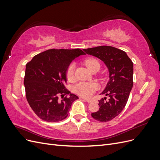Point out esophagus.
<instances>
[{"label": "esophagus", "mask_w": 160, "mask_h": 160, "mask_svg": "<svg viewBox=\"0 0 160 160\" xmlns=\"http://www.w3.org/2000/svg\"><path fill=\"white\" fill-rule=\"evenodd\" d=\"M82 99H83L84 101H87V102H88V103H91V101H92V100H91V99H85V98H82Z\"/></svg>", "instance_id": "34e87169"}]
</instances>
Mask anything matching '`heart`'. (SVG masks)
<instances>
[{"instance_id":"b5f03b06","label":"heart","mask_w":160,"mask_h":160,"mask_svg":"<svg viewBox=\"0 0 160 160\" xmlns=\"http://www.w3.org/2000/svg\"><path fill=\"white\" fill-rule=\"evenodd\" d=\"M84 63L91 71H93L96 68H100L99 62L98 59L93 57L87 58L84 61ZM75 67L74 63H71L67 67L66 70V77L69 81H71L74 79ZM97 89H98V85L94 83L81 82L74 87V91L75 93L85 98H89L91 97Z\"/></svg>"}]
</instances>
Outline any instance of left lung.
Listing matches in <instances>:
<instances>
[{
  "label": "left lung",
  "mask_w": 160,
  "mask_h": 160,
  "mask_svg": "<svg viewBox=\"0 0 160 160\" xmlns=\"http://www.w3.org/2000/svg\"><path fill=\"white\" fill-rule=\"evenodd\" d=\"M88 55L102 60L109 71V81L102 94L109 96L99 100V111L92 118L101 122L113 119L126 105L133 85V64L125 51L111 46H99L83 49Z\"/></svg>",
  "instance_id": "obj_1"
}]
</instances>
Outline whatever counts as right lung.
<instances>
[{
	"instance_id": "add662e5",
	"label": "right lung",
	"mask_w": 160,
	"mask_h": 160,
	"mask_svg": "<svg viewBox=\"0 0 160 160\" xmlns=\"http://www.w3.org/2000/svg\"><path fill=\"white\" fill-rule=\"evenodd\" d=\"M85 54L79 49H52L38 53L27 62L24 78L26 98L40 119L58 122L68 116L72 102L79 98L65 88L66 70L75 58Z\"/></svg>"
}]
</instances>
